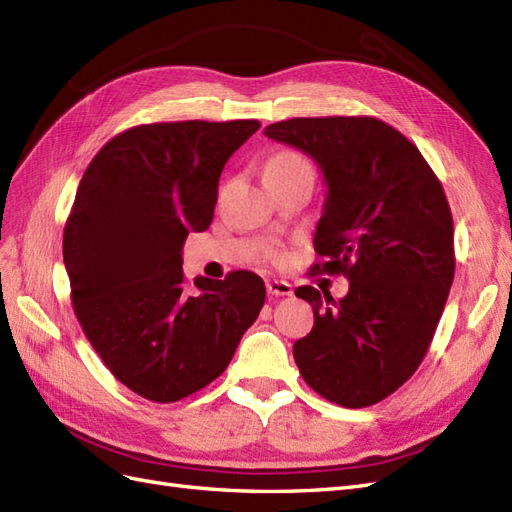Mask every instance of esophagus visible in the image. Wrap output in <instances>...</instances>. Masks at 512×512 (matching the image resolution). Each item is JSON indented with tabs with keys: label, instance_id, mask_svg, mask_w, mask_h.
Listing matches in <instances>:
<instances>
[{
	"label": "esophagus",
	"instance_id": "esophagus-1",
	"mask_svg": "<svg viewBox=\"0 0 512 512\" xmlns=\"http://www.w3.org/2000/svg\"><path fill=\"white\" fill-rule=\"evenodd\" d=\"M268 287V294L270 296H292L294 294V287L287 283V281H279V279H272L266 283Z\"/></svg>",
	"mask_w": 512,
	"mask_h": 512
}]
</instances>
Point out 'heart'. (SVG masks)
<instances>
[{"label":"heart","instance_id":"obj_1","mask_svg":"<svg viewBox=\"0 0 512 512\" xmlns=\"http://www.w3.org/2000/svg\"><path fill=\"white\" fill-rule=\"evenodd\" d=\"M292 170H311L309 162L296 151H279L264 164V175L268 173H292Z\"/></svg>","mask_w":512,"mask_h":512}]
</instances>
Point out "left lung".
Instances as JSON below:
<instances>
[{
    "mask_svg": "<svg viewBox=\"0 0 512 512\" xmlns=\"http://www.w3.org/2000/svg\"><path fill=\"white\" fill-rule=\"evenodd\" d=\"M264 134L318 162L329 186L313 272L344 274L342 300L303 285L313 329L294 344L305 383L346 409L385 400L424 361L454 281V222L415 144L374 116L272 123Z\"/></svg>",
    "mask_w": 512,
    "mask_h": 512,
    "instance_id": "8db88e82",
    "label": "left lung"
}]
</instances>
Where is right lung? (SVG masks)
<instances>
[{
  "instance_id": "right-lung-1",
  "label": "right lung",
  "mask_w": 512,
  "mask_h": 512,
  "mask_svg": "<svg viewBox=\"0 0 512 512\" xmlns=\"http://www.w3.org/2000/svg\"><path fill=\"white\" fill-rule=\"evenodd\" d=\"M259 121H177L125 129L88 164L62 255L82 331L114 378L151 402H177L227 370L266 300L248 270L199 277L181 248L212 225L218 179Z\"/></svg>"
}]
</instances>
